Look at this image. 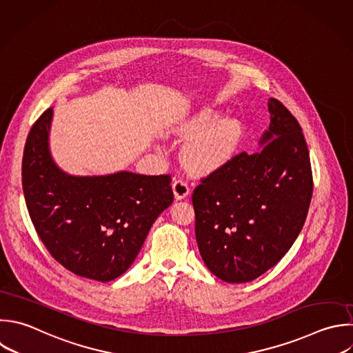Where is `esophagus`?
<instances>
[{
    "instance_id": "34e87169",
    "label": "esophagus",
    "mask_w": 353,
    "mask_h": 353,
    "mask_svg": "<svg viewBox=\"0 0 353 353\" xmlns=\"http://www.w3.org/2000/svg\"><path fill=\"white\" fill-rule=\"evenodd\" d=\"M172 190H174V194H175V199H176V200H182V199L188 197L189 193H190V188H189L188 182L183 181V179H181V178L174 179V182H172Z\"/></svg>"
}]
</instances>
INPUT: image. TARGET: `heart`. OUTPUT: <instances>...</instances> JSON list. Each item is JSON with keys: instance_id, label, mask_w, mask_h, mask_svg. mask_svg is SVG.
<instances>
[{"instance_id": "b5f03b06", "label": "heart", "mask_w": 353, "mask_h": 353, "mask_svg": "<svg viewBox=\"0 0 353 353\" xmlns=\"http://www.w3.org/2000/svg\"><path fill=\"white\" fill-rule=\"evenodd\" d=\"M218 113L205 108L189 119L181 128L192 138L183 149L185 164L196 172H210L225 165L236 153L243 139L244 128L234 117L214 121Z\"/></svg>"}]
</instances>
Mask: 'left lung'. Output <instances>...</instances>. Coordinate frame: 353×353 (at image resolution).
Segmentation results:
<instances>
[{
	"mask_svg": "<svg viewBox=\"0 0 353 353\" xmlns=\"http://www.w3.org/2000/svg\"><path fill=\"white\" fill-rule=\"evenodd\" d=\"M261 149L232 157L193 190L196 240L216 277L247 283L274 266L298 237L313 192L302 128L277 99L268 101Z\"/></svg>",
	"mask_w": 353,
	"mask_h": 353,
	"instance_id": "1",
	"label": "left lung"
}]
</instances>
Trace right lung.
I'll return each instance as SVG.
<instances>
[{
    "instance_id": "1",
    "label": "right lung",
    "mask_w": 353,
    "mask_h": 353,
    "mask_svg": "<svg viewBox=\"0 0 353 353\" xmlns=\"http://www.w3.org/2000/svg\"><path fill=\"white\" fill-rule=\"evenodd\" d=\"M52 108L33 124L23 153L29 215L50 254L77 276L110 281L135 261L157 216L172 204L170 175L121 171L73 176L52 160Z\"/></svg>"
}]
</instances>
